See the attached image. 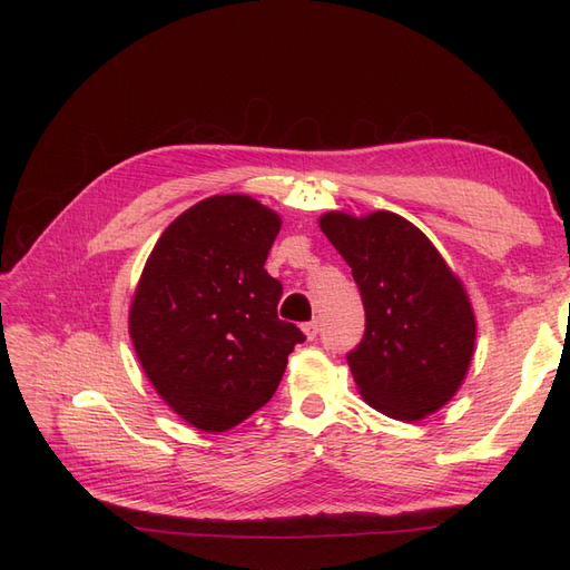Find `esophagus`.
Wrapping results in <instances>:
<instances>
[{
    "label": "esophagus",
    "mask_w": 570,
    "mask_h": 570,
    "mask_svg": "<svg viewBox=\"0 0 570 570\" xmlns=\"http://www.w3.org/2000/svg\"><path fill=\"white\" fill-rule=\"evenodd\" d=\"M302 327H304L306 337H308V340H314V337L318 335V331H321V321H318V318H312L308 323H304Z\"/></svg>",
    "instance_id": "1"
}]
</instances>
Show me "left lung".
Returning <instances> with one entry per match:
<instances>
[{
    "instance_id": "1",
    "label": "left lung",
    "mask_w": 570,
    "mask_h": 570,
    "mask_svg": "<svg viewBox=\"0 0 570 570\" xmlns=\"http://www.w3.org/2000/svg\"><path fill=\"white\" fill-rule=\"evenodd\" d=\"M352 268L366 331L347 354L364 400L416 421L452 400L469 371L475 318L456 275L402 216L325 214L318 220Z\"/></svg>"
}]
</instances>
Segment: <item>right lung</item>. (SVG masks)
<instances>
[{
	"instance_id": "1",
	"label": "right lung",
	"mask_w": 570,
	"mask_h": 570,
	"mask_svg": "<svg viewBox=\"0 0 570 570\" xmlns=\"http://www.w3.org/2000/svg\"><path fill=\"white\" fill-rule=\"evenodd\" d=\"M278 230L252 197H209L164 230L137 285V358L164 402L206 433L262 409L306 340L278 318L283 285L264 268Z\"/></svg>"
}]
</instances>
